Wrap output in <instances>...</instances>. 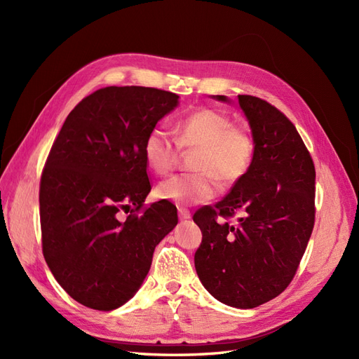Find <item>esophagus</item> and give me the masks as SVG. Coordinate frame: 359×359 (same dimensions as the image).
Instances as JSON below:
<instances>
[{"label":"esophagus","instance_id":"34e87169","mask_svg":"<svg viewBox=\"0 0 359 359\" xmlns=\"http://www.w3.org/2000/svg\"><path fill=\"white\" fill-rule=\"evenodd\" d=\"M178 215H180V220H187L191 217V212L187 208H178Z\"/></svg>","mask_w":359,"mask_h":359}]
</instances>
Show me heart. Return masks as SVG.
I'll list each match as a JSON object with an SVG mask.
<instances>
[{
    "mask_svg": "<svg viewBox=\"0 0 359 359\" xmlns=\"http://www.w3.org/2000/svg\"><path fill=\"white\" fill-rule=\"evenodd\" d=\"M180 149L194 151V173H182L160 182L157 196L177 205L202 203L217 193V180L224 187L247 177L255 161L256 144L247 128L215 109H199L182 118L175 137L163 127L149 130L144 142L148 168L157 175L175 169Z\"/></svg>",
    "mask_w": 359,
    "mask_h": 359,
    "instance_id": "1",
    "label": "heart"
}]
</instances>
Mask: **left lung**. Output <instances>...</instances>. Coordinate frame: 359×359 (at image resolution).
I'll use <instances>...</instances> for the list:
<instances>
[{"instance_id": "left-lung-1", "label": "left lung", "mask_w": 359, "mask_h": 359, "mask_svg": "<svg viewBox=\"0 0 359 359\" xmlns=\"http://www.w3.org/2000/svg\"><path fill=\"white\" fill-rule=\"evenodd\" d=\"M238 100L252 127L255 161L223 201L194 212L202 231L194 266L214 298L253 309L278 297L297 274L316 217V170L283 112L259 97L241 94Z\"/></svg>"}]
</instances>
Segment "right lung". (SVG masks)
Segmentation results:
<instances>
[{"mask_svg":"<svg viewBox=\"0 0 359 359\" xmlns=\"http://www.w3.org/2000/svg\"><path fill=\"white\" fill-rule=\"evenodd\" d=\"M177 103L165 90L106 86L74 106L53 140L39 191L43 256L85 307L109 311L132 298L178 223L172 202L144 203L145 137Z\"/></svg>","mask_w":359,"mask_h":359,"instance_id":"obj_1","label":"right lung"}]
</instances>
